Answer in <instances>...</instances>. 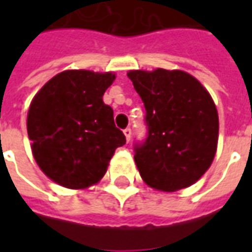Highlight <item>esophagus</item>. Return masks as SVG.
Listing matches in <instances>:
<instances>
[{
    "mask_svg": "<svg viewBox=\"0 0 252 252\" xmlns=\"http://www.w3.org/2000/svg\"><path fill=\"white\" fill-rule=\"evenodd\" d=\"M124 135H126V142H129V140H131V136H132V129H131V128H126V129H124Z\"/></svg>",
    "mask_w": 252,
    "mask_h": 252,
    "instance_id": "esophagus-1",
    "label": "esophagus"
}]
</instances>
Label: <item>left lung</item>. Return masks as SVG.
<instances>
[{"label":"left lung","mask_w":252,"mask_h":252,"mask_svg":"<svg viewBox=\"0 0 252 252\" xmlns=\"http://www.w3.org/2000/svg\"><path fill=\"white\" fill-rule=\"evenodd\" d=\"M147 137L135 143V163L154 189L175 191L193 185L209 169L219 139V115L211 94L181 70H132Z\"/></svg>","instance_id":"obj_1"}]
</instances>
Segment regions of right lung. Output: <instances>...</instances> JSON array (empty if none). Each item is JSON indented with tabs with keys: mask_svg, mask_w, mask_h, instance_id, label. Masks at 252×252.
Masks as SVG:
<instances>
[{
	"mask_svg": "<svg viewBox=\"0 0 252 252\" xmlns=\"http://www.w3.org/2000/svg\"><path fill=\"white\" fill-rule=\"evenodd\" d=\"M112 72L67 70L51 78L31 102L27 119L32 153L41 171L68 189H85L106 173L126 144L113 109L104 104Z\"/></svg>",
	"mask_w": 252,
	"mask_h": 252,
	"instance_id": "obj_1",
	"label": "right lung"
}]
</instances>
